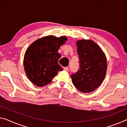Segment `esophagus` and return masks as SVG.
Returning a JSON list of instances; mask_svg holds the SVG:
<instances>
[{"mask_svg": "<svg viewBox=\"0 0 127 127\" xmlns=\"http://www.w3.org/2000/svg\"><path fill=\"white\" fill-rule=\"evenodd\" d=\"M64 70H65V71H68V70H69V67H64Z\"/></svg>", "mask_w": 127, "mask_h": 127, "instance_id": "1", "label": "esophagus"}]
</instances>
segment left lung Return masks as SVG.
Wrapping results in <instances>:
<instances>
[{
	"mask_svg": "<svg viewBox=\"0 0 127 127\" xmlns=\"http://www.w3.org/2000/svg\"><path fill=\"white\" fill-rule=\"evenodd\" d=\"M79 68L72 74V82L79 91L91 93L102 83L107 71V60L100 46L92 40L77 41Z\"/></svg>",
	"mask_w": 127,
	"mask_h": 127,
	"instance_id": "1",
	"label": "left lung"
}]
</instances>
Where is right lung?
<instances>
[{
    "label": "right lung",
    "instance_id": "add662e5",
    "mask_svg": "<svg viewBox=\"0 0 127 127\" xmlns=\"http://www.w3.org/2000/svg\"><path fill=\"white\" fill-rule=\"evenodd\" d=\"M67 40L65 36H48L34 41L27 49L24 57V67L28 79L38 87L50 83L62 69L58 64L60 46Z\"/></svg>",
    "mask_w": 127,
    "mask_h": 127
}]
</instances>
